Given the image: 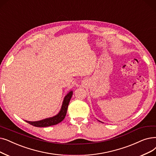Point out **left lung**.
I'll return each instance as SVG.
<instances>
[{"mask_svg": "<svg viewBox=\"0 0 156 156\" xmlns=\"http://www.w3.org/2000/svg\"><path fill=\"white\" fill-rule=\"evenodd\" d=\"M99 122H101V121H99Z\"/></svg>", "mask_w": 156, "mask_h": 156, "instance_id": "obj_1", "label": "left lung"}]
</instances>
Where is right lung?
I'll use <instances>...</instances> for the list:
<instances>
[{"instance_id":"add662e5","label":"right lung","mask_w":156,"mask_h":156,"mask_svg":"<svg viewBox=\"0 0 156 156\" xmlns=\"http://www.w3.org/2000/svg\"><path fill=\"white\" fill-rule=\"evenodd\" d=\"M72 95H73L72 90L69 91L66 94V96L64 98L62 105L61 108H60V110L57 115H55V116L49 117V118H46V119L38 120V121H34V122L27 121V120H25V121L27 123H29L34 126L39 127L51 126L56 125V124L60 123V122H62L64 119V118L66 115L67 108H68V105L69 103V101L71 99Z\"/></svg>"}]
</instances>
